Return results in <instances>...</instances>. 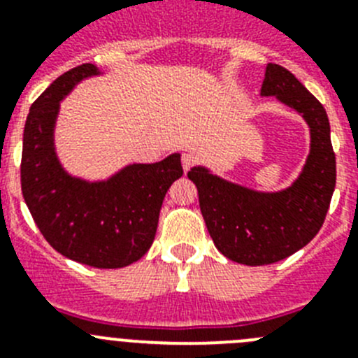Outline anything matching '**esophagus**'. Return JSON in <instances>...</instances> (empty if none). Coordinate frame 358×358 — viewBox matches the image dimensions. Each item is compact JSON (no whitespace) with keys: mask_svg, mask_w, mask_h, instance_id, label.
I'll return each instance as SVG.
<instances>
[{"mask_svg":"<svg viewBox=\"0 0 358 358\" xmlns=\"http://www.w3.org/2000/svg\"><path fill=\"white\" fill-rule=\"evenodd\" d=\"M181 161H182V169H185V172H188V170L195 164L197 157H195L192 152H185V154L181 156Z\"/></svg>","mask_w":358,"mask_h":358,"instance_id":"1","label":"esophagus"}]
</instances>
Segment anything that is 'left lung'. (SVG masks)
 I'll use <instances>...</instances> for the list:
<instances>
[{
  "instance_id": "left-lung-1",
  "label": "left lung",
  "mask_w": 358,
  "mask_h": 358,
  "mask_svg": "<svg viewBox=\"0 0 358 358\" xmlns=\"http://www.w3.org/2000/svg\"><path fill=\"white\" fill-rule=\"evenodd\" d=\"M262 94L276 96L308 123L312 143L297 181L278 194H262L224 181L202 166L188 172L215 248L243 265L276 264L305 248L327 218L337 177L330 122L317 98L278 64H267Z\"/></svg>"
}]
</instances>
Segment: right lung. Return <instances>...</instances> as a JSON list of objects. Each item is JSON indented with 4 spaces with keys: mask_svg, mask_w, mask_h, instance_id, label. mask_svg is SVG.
Listing matches in <instances>:
<instances>
[{
    "mask_svg": "<svg viewBox=\"0 0 358 358\" xmlns=\"http://www.w3.org/2000/svg\"><path fill=\"white\" fill-rule=\"evenodd\" d=\"M94 64L69 69L31 103L23 132L21 189L46 242L62 256L96 268L138 262L156 236L163 199L182 176L181 156L131 164L103 182L68 176L53 148L59 102L82 78L98 75Z\"/></svg>",
    "mask_w": 358,
    "mask_h": 358,
    "instance_id": "right-lung-1",
    "label": "right lung"
}]
</instances>
